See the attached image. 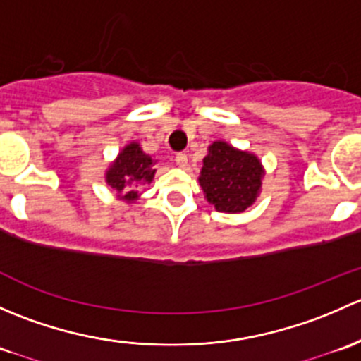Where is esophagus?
Here are the masks:
<instances>
[{"label":"esophagus","mask_w":361,"mask_h":361,"mask_svg":"<svg viewBox=\"0 0 361 361\" xmlns=\"http://www.w3.org/2000/svg\"><path fill=\"white\" fill-rule=\"evenodd\" d=\"M174 160H176V164H178V166H180V167H185V166H187V164H188V157H187V155H185V154H178L176 157H174Z\"/></svg>","instance_id":"obj_1"}]
</instances>
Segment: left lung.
Masks as SVG:
<instances>
[{
	"mask_svg": "<svg viewBox=\"0 0 361 361\" xmlns=\"http://www.w3.org/2000/svg\"><path fill=\"white\" fill-rule=\"evenodd\" d=\"M264 167L257 155L214 141L202 160L201 183L207 202L221 213H243L260 194Z\"/></svg>",
	"mask_w": 361,
	"mask_h": 361,
	"instance_id": "left-lung-1",
	"label": "left lung"
}]
</instances>
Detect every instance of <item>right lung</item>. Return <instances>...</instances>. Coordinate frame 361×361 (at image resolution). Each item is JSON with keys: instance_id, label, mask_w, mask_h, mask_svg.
Returning a JSON list of instances; mask_svg holds the SVG:
<instances>
[{"instance_id": "1", "label": "right lung", "mask_w": 361, "mask_h": 361, "mask_svg": "<svg viewBox=\"0 0 361 361\" xmlns=\"http://www.w3.org/2000/svg\"><path fill=\"white\" fill-rule=\"evenodd\" d=\"M154 164L155 160L141 150L140 143L133 141L123 147L118 157L108 167L106 183L123 201H137L140 194H137L136 187L140 183H152L155 171H157L154 169Z\"/></svg>"}]
</instances>
